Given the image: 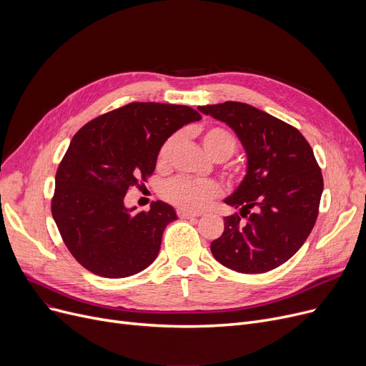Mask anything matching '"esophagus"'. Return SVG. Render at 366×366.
<instances>
[{"label":"esophagus","instance_id":"1","mask_svg":"<svg viewBox=\"0 0 366 366\" xmlns=\"http://www.w3.org/2000/svg\"><path fill=\"white\" fill-rule=\"evenodd\" d=\"M178 217L181 218V219H194V218H199V215L197 214H191V212H185V210H178Z\"/></svg>","mask_w":366,"mask_h":366}]
</instances>
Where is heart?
<instances>
[{"label":"heart","mask_w":366,"mask_h":366,"mask_svg":"<svg viewBox=\"0 0 366 366\" xmlns=\"http://www.w3.org/2000/svg\"><path fill=\"white\" fill-rule=\"evenodd\" d=\"M200 139L204 151L217 162H224L236 151L237 141L232 132L224 127L212 126L200 132ZM179 142V134H170L157 149L156 164L166 169L170 164L173 151ZM222 188L215 181H194L188 178H177L167 182L162 191L164 200L178 206L182 210L199 212L210 202L219 197Z\"/></svg>","instance_id":"obj_1"}]
</instances>
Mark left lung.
Instances as JSON below:
<instances>
[{
  "label": "left lung",
  "instance_id": "left-lung-1",
  "mask_svg": "<svg viewBox=\"0 0 366 366\" xmlns=\"http://www.w3.org/2000/svg\"><path fill=\"white\" fill-rule=\"evenodd\" d=\"M199 109L232 127L247 154V173L225 203L240 212L224 218V233L210 251L244 274L286 262L312 233L323 191L322 170L301 132L242 102Z\"/></svg>",
  "mask_w": 366,
  "mask_h": 366
}]
</instances>
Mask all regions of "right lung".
I'll use <instances>...</instances> for the list:
<instances>
[{
    "label": "right lung",
    "mask_w": 366,
    "mask_h": 366,
    "mask_svg": "<svg viewBox=\"0 0 366 366\" xmlns=\"http://www.w3.org/2000/svg\"><path fill=\"white\" fill-rule=\"evenodd\" d=\"M202 115L191 107L130 102L84 124L56 172L51 215L71 255L108 279L129 277L156 259L163 232L178 219L172 206L152 202L132 214L124 196L156 169L162 142Z\"/></svg>",
    "instance_id": "obj_1"
}]
</instances>
